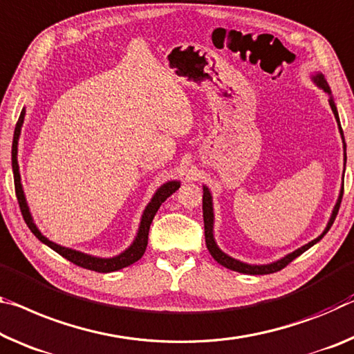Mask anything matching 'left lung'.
Segmentation results:
<instances>
[{"label": "left lung", "mask_w": 354, "mask_h": 354, "mask_svg": "<svg viewBox=\"0 0 354 354\" xmlns=\"http://www.w3.org/2000/svg\"><path fill=\"white\" fill-rule=\"evenodd\" d=\"M312 82L315 83V85L323 89L324 93L329 96V105H330V110H333V113L335 116V121H337V126H339V132H340V137H342V143H344V160L346 164V145H345V138H344V131H342L340 127V120H339V111H337V106H335L334 102V97H333V93H330V88L328 85L326 78L322 74V72H315V74L312 75ZM344 164V165H345ZM344 173H345V168H344ZM342 197H344V183H342V189L339 192V198L335 201L334 205V209L330 212V217L328 221V225L326 228L323 230V233L319 234L318 238H315L310 243H307L302 245V248L296 249L291 252V254L285 255L280 258V260H276L272 263H268V265H250V263H244V261H239L236 258L230 257L225 252L218 249V245L214 239V206H212V194L211 190L207 189V186H203V221H205V239H206V248L209 250V254L212 255V258L218 263V265L225 266L228 269H232V271H236V272H243V274H250V276H263V274H272V272H277L280 269L285 268L295 260L296 257H299L301 254H304L306 250H308L312 248V245H315L319 239H322L324 234L329 232V228L333 227V223L335 221V216H337L339 212V207H340V201Z\"/></svg>", "instance_id": "left-lung-1"}]
</instances>
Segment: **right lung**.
<instances>
[{
  "instance_id": "obj_1",
  "label": "right lung",
  "mask_w": 354,
  "mask_h": 354,
  "mask_svg": "<svg viewBox=\"0 0 354 354\" xmlns=\"http://www.w3.org/2000/svg\"><path fill=\"white\" fill-rule=\"evenodd\" d=\"M25 106L21 109V113L19 116V121H17L15 131H14V140H12V171H14V183H15V194H17V200H19L21 214H24V218L26 222L28 228L31 230L32 234L44 243L46 245H48L50 249H53L56 254H59L61 257H64L66 260H69L74 263V265L85 268V269H91V271L96 272H113V271H120V269L131 266L132 263L138 261L140 258L143 257L145 250H147L148 245V233H149V227L151 222L156 216L157 209H159L160 205L170 197L171 194H175L176 190L181 186L179 181H167L165 184L156 190L153 198H151L149 203L145 207L142 218H140V225L137 230L136 238H133L132 244L129 245L126 250H122L121 254H118L115 257L110 258H102V257H94L85 254V252L75 250V249H69L64 248V245H59L50 241L47 236H44L41 233V230L37 228V225L35 223V218L31 216L30 206H28V201L25 197L24 192V186H21V178H20V170H19V160H17V153H19V138H20V132H21V126H24V120H25Z\"/></svg>"
}]
</instances>
